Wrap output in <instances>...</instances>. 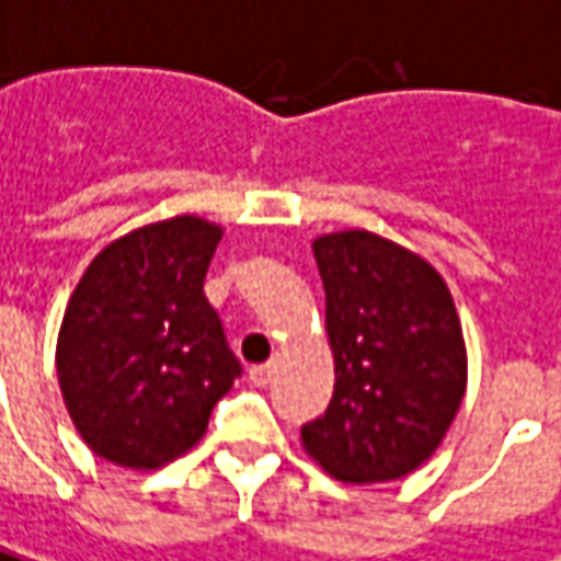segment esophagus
<instances>
[{"label":"esophagus","mask_w":561,"mask_h":561,"mask_svg":"<svg viewBox=\"0 0 561 561\" xmlns=\"http://www.w3.org/2000/svg\"><path fill=\"white\" fill-rule=\"evenodd\" d=\"M273 375H276V362H266V365H254V368H249V380L254 387H266V383L273 380Z\"/></svg>","instance_id":"obj_1"}]
</instances>
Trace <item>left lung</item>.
Instances as JSON below:
<instances>
[{
	"label": "left lung",
	"instance_id": "left-lung-1",
	"mask_svg": "<svg viewBox=\"0 0 561 561\" xmlns=\"http://www.w3.org/2000/svg\"><path fill=\"white\" fill-rule=\"evenodd\" d=\"M334 356L329 409L300 430L337 482H392L439 448L467 392V344L439 270L368 230L312 239Z\"/></svg>",
	"mask_w": 561,
	"mask_h": 561
}]
</instances>
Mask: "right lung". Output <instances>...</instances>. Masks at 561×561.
Segmentation results:
<instances>
[{"label":"right lung","mask_w":561,"mask_h":561,"mask_svg":"<svg viewBox=\"0 0 561 561\" xmlns=\"http://www.w3.org/2000/svg\"><path fill=\"white\" fill-rule=\"evenodd\" d=\"M220 224L178 215L110 242L70 295L57 380L82 442L128 470H159L208 430L239 377L202 291Z\"/></svg>","instance_id":"add662e5"}]
</instances>
